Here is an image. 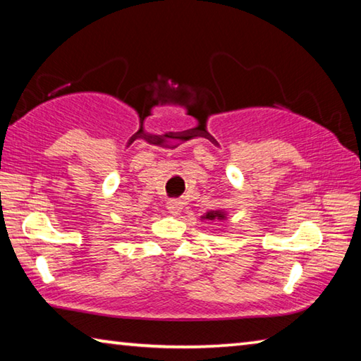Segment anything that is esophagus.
<instances>
[{"mask_svg":"<svg viewBox=\"0 0 361 361\" xmlns=\"http://www.w3.org/2000/svg\"><path fill=\"white\" fill-rule=\"evenodd\" d=\"M181 209H183V204H181V200L170 199L169 202H167V210H169L170 213H173V215H176V213H178Z\"/></svg>","mask_w":361,"mask_h":361,"instance_id":"esophagus-1","label":"esophagus"}]
</instances>
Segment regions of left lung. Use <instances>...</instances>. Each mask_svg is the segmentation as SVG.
Listing matches in <instances>:
<instances>
[{
  "instance_id": "obj_1",
  "label": "left lung",
  "mask_w": 361,
  "mask_h": 361,
  "mask_svg": "<svg viewBox=\"0 0 361 361\" xmlns=\"http://www.w3.org/2000/svg\"><path fill=\"white\" fill-rule=\"evenodd\" d=\"M204 218H207V219H223L224 218V213H221V212H209V213H205V216Z\"/></svg>"
}]
</instances>
